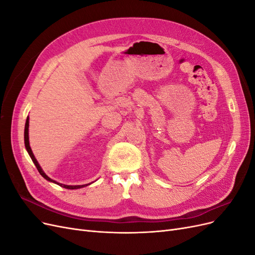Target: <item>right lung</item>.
I'll use <instances>...</instances> for the list:
<instances>
[{
	"mask_svg": "<svg viewBox=\"0 0 255 255\" xmlns=\"http://www.w3.org/2000/svg\"><path fill=\"white\" fill-rule=\"evenodd\" d=\"M28 117L26 118V122H25V128H24V143H25V148H26V150H27V152H28V154H29V156H30V158H32V160H33V163L35 164V166H36V168H37V170L39 171V173L44 177L45 180H48V181H50V182H53V183H55V184H57V185H59V186H61V187H64V188H67V189H78V188H82V187H85V186H87V185H74V186H72V185H65V184H60V183H57V182H55L54 180H52V179H50V177L45 174L44 172H43V170L41 169V167L39 166V164H38V161H37V159L35 158V156H34V154H33V151H32V149H30V145H29V141H28Z\"/></svg>",
	"mask_w": 255,
	"mask_h": 255,
	"instance_id": "add662e5",
	"label": "right lung"
}]
</instances>
